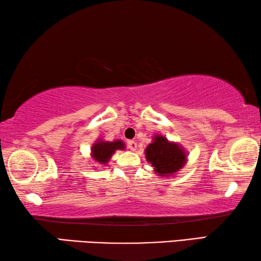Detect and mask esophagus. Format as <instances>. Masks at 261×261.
I'll return each instance as SVG.
<instances>
[{"label": "esophagus", "mask_w": 261, "mask_h": 261, "mask_svg": "<svg viewBox=\"0 0 261 261\" xmlns=\"http://www.w3.org/2000/svg\"><path fill=\"white\" fill-rule=\"evenodd\" d=\"M126 146H127V148L131 149V151H136V149H137V143H136L135 140H129L126 143Z\"/></svg>", "instance_id": "obj_1"}]
</instances>
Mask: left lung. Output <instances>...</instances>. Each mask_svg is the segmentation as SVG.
I'll list each match as a JSON object with an SVG mask.
<instances>
[{
	"label": "left lung",
	"instance_id": "obj_1",
	"mask_svg": "<svg viewBox=\"0 0 261 261\" xmlns=\"http://www.w3.org/2000/svg\"><path fill=\"white\" fill-rule=\"evenodd\" d=\"M146 160L154 167L159 176L169 177L178 173L187 163V153L178 144L171 143L166 137L156 135L145 149Z\"/></svg>",
	"mask_w": 261,
	"mask_h": 261
}]
</instances>
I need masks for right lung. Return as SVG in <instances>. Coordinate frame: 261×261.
Returning <instances> with one entry per match:
<instances>
[{
    "label": "right lung",
    "instance_id": "1",
    "mask_svg": "<svg viewBox=\"0 0 261 261\" xmlns=\"http://www.w3.org/2000/svg\"><path fill=\"white\" fill-rule=\"evenodd\" d=\"M125 144L122 140L115 141H105V140H96V143L93 144L91 149V155L96 162L100 165H106L112 158L113 154L117 149H124Z\"/></svg>",
    "mask_w": 261,
    "mask_h": 261
}]
</instances>
